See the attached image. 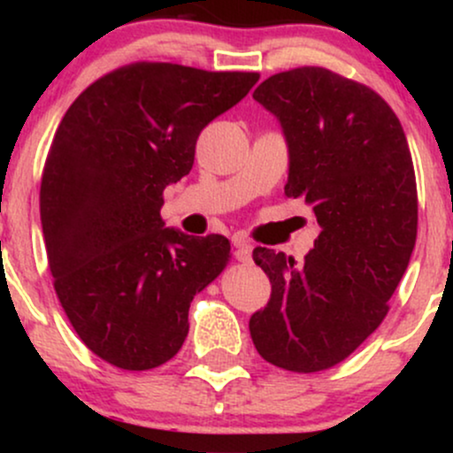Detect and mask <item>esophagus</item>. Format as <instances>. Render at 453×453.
I'll return each instance as SVG.
<instances>
[{
	"label": "esophagus",
	"instance_id": "34e87169",
	"mask_svg": "<svg viewBox=\"0 0 453 453\" xmlns=\"http://www.w3.org/2000/svg\"><path fill=\"white\" fill-rule=\"evenodd\" d=\"M234 257L238 262H251V244L244 238H234Z\"/></svg>",
	"mask_w": 453,
	"mask_h": 453
}]
</instances>
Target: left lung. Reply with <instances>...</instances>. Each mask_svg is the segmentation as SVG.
Listing matches in <instances>:
<instances>
[{
	"instance_id": "1",
	"label": "left lung",
	"mask_w": 453,
	"mask_h": 453,
	"mask_svg": "<svg viewBox=\"0 0 453 453\" xmlns=\"http://www.w3.org/2000/svg\"><path fill=\"white\" fill-rule=\"evenodd\" d=\"M253 97L277 114L289 147L288 197L321 226L296 266L253 249L273 292L249 319L264 360L317 372L349 357L386 319L418 236V185L403 126L362 82L317 65L266 78Z\"/></svg>"
}]
</instances>
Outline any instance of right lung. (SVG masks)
<instances>
[{
	"label": "right lung",
	"mask_w": 453,
	"mask_h": 453,
	"mask_svg": "<svg viewBox=\"0 0 453 453\" xmlns=\"http://www.w3.org/2000/svg\"><path fill=\"white\" fill-rule=\"evenodd\" d=\"M257 81L136 61L97 78L61 119L40 185L46 257L78 339L104 362L150 371L183 347L191 300L232 247L164 227V189L189 174L202 129Z\"/></svg>",
	"instance_id": "add662e5"
}]
</instances>
